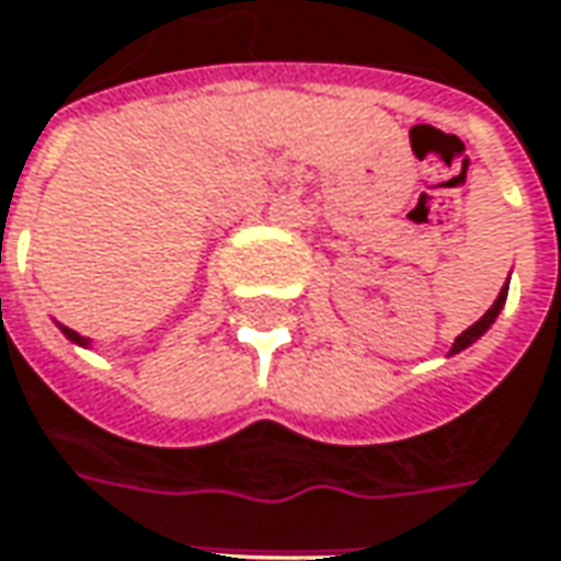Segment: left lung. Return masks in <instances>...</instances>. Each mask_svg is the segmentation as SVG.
Returning <instances> with one entry per match:
<instances>
[{"label":"left lung","instance_id":"obj_1","mask_svg":"<svg viewBox=\"0 0 561 561\" xmlns=\"http://www.w3.org/2000/svg\"><path fill=\"white\" fill-rule=\"evenodd\" d=\"M506 291H510V285H503V291L496 295V300H493L491 310H488L484 317L478 319L474 325H469V329H466V332H462V335H459V339L454 341V351H450V354H459L462 347H469L472 341H478V339H481V335H484V332H488V329H491V322L496 317H500V310H503V304H506Z\"/></svg>","mask_w":561,"mask_h":561}]
</instances>
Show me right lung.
I'll return each mask as SVG.
<instances>
[{
	"label": "right lung",
	"mask_w": 561,
	"mask_h": 561,
	"mask_svg": "<svg viewBox=\"0 0 561 561\" xmlns=\"http://www.w3.org/2000/svg\"><path fill=\"white\" fill-rule=\"evenodd\" d=\"M61 332H65V335H68V339L73 341V344H89V339H83V335H77L73 329H65V325H61Z\"/></svg>",
	"instance_id": "1"
}]
</instances>
